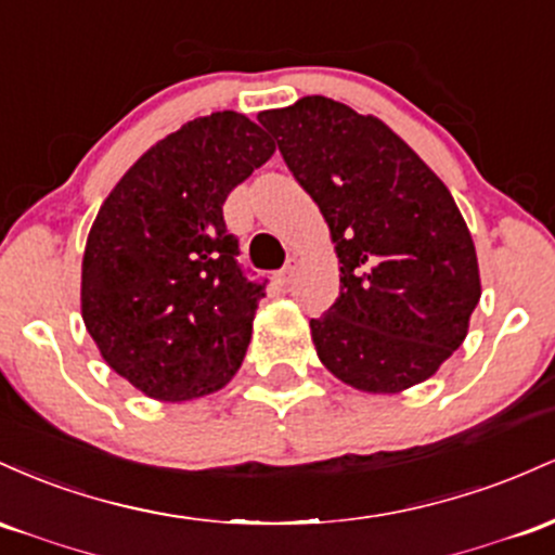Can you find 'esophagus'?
I'll list each match as a JSON object with an SVG mask.
<instances>
[{
	"label": "esophagus",
	"mask_w": 555,
	"mask_h": 555,
	"mask_svg": "<svg viewBox=\"0 0 555 555\" xmlns=\"http://www.w3.org/2000/svg\"><path fill=\"white\" fill-rule=\"evenodd\" d=\"M296 272H298V259H288V264L283 267V272H280L278 280H280V283H283V285H288L291 280L296 278Z\"/></svg>",
	"instance_id": "1"
}]
</instances>
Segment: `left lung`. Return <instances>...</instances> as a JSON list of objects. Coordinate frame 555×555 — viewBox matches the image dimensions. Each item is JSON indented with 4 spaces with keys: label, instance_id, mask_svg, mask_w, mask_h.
Wrapping results in <instances>:
<instances>
[{
    "label": "left lung",
    "instance_id": "1",
    "mask_svg": "<svg viewBox=\"0 0 555 555\" xmlns=\"http://www.w3.org/2000/svg\"><path fill=\"white\" fill-rule=\"evenodd\" d=\"M330 228L340 296L311 320L317 357L361 393L425 383L464 344L482 285L451 191L375 115L327 96L259 112Z\"/></svg>",
    "mask_w": 555,
    "mask_h": 555
}]
</instances>
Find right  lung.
Segmentation results:
<instances>
[{
	"label": "right lung",
	"instance_id": "right-lung-1",
	"mask_svg": "<svg viewBox=\"0 0 555 555\" xmlns=\"http://www.w3.org/2000/svg\"><path fill=\"white\" fill-rule=\"evenodd\" d=\"M275 154L238 112H211L133 162L99 207L80 264V317L109 370L154 401L233 379L264 285L244 278L222 204Z\"/></svg>",
	"mask_w": 555,
	"mask_h": 555
}]
</instances>
